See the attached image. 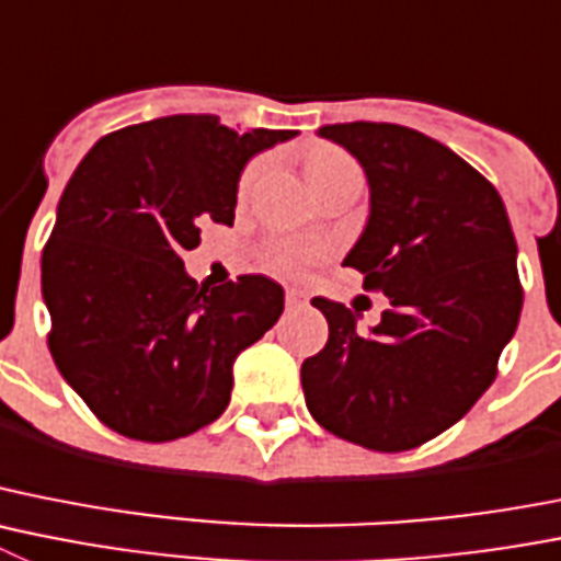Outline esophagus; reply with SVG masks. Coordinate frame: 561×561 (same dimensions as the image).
<instances>
[{
  "label": "esophagus",
  "instance_id": "esophagus-1",
  "mask_svg": "<svg viewBox=\"0 0 561 561\" xmlns=\"http://www.w3.org/2000/svg\"><path fill=\"white\" fill-rule=\"evenodd\" d=\"M308 302V295L302 289H286V306L302 308Z\"/></svg>",
  "mask_w": 561,
  "mask_h": 561
}]
</instances>
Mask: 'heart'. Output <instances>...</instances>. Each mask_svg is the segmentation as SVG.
Instances as JSON below:
<instances>
[{
    "label": "heart",
    "instance_id": "obj_1",
    "mask_svg": "<svg viewBox=\"0 0 561 561\" xmlns=\"http://www.w3.org/2000/svg\"><path fill=\"white\" fill-rule=\"evenodd\" d=\"M339 167H351V161L342 156V152L336 150H320L314 152V156L308 158V180L317 178V174H325L331 172V169H339ZM261 163H253V167L247 169L244 178H241V194H247L250 188L255 186V180H259L261 174ZM320 247L317 244H306V241H280V244L272 250V259H275V264L280 266H302L308 264V261L320 259Z\"/></svg>",
    "mask_w": 561,
    "mask_h": 561
}]
</instances>
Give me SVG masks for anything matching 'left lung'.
<instances>
[{
	"label": "left lung",
	"instance_id": "obj_1",
	"mask_svg": "<svg viewBox=\"0 0 561 561\" xmlns=\"http://www.w3.org/2000/svg\"><path fill=\"white\" fill-rule=\"evenodd\" d=\"M362 163L369 217L342 264L381 289V322L314 297L328 344L300 369L311 417L362 448L398 454L459 423L495 381L520 320L517 244L490 180L454 150L387 122L322 125Z\"/></svg>",
	"mask_w": 561,
	"mask_h": 561
}]
</instances>
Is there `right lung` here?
<instances>
[{"instance_id": "1", "label": "right lung", "mask_w": 561, "mask_h": 561, "mask_svg": "<svg viewBox=\"0 0 561 561\" xmlns=\"http://www.w3.org/2000/svg\"><path fill=\"white\" fill-rule=\"evenodd\" d=\"M295 136L180 113L100 138L75 169L41 291L55 364L107 428L169 442L228 409L233 362L284 314V286L241 275L208 289L180 255L199 225H233L247 163Z\"/></svg>"}]
</instances>
